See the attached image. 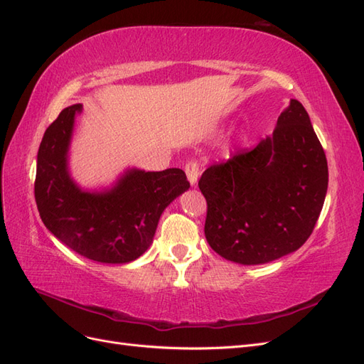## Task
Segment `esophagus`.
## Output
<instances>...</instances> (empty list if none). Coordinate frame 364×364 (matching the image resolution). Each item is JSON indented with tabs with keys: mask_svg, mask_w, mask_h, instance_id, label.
I'll return each mask as SVG.
<instances>
[{
	"mask_svg": "<svg viewBox=\"0 0 364 364\" xmlns=\"http://www.w3.org/2000/svg\"><path fill=\"white\" fill-rule=\"evenodd\" d=\"M184 171H186V175H188V180H189L191 186H196V181H198V175H200L198 164H196V161L186 163Z\"/></svg>",
	"mask_w": 364,
	"mask_h": 364,
	"instance_id": "1",
	"label": "esophagus"
}]
</instances>
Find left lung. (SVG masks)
<instances>
[{
	"label": "left lung",
	"instance_id": "1",
	"mask_svg": "<svg viewBox=\"0 0 364 364\" xmlns=\"http://www.w3.org/2000/svg\"><path fill=\"white\" fill-rule=\"evenodd\" d=\"M205 240L227 261L259 265L299 250L328 191V161L302 103L280 112L272 136L200 178Z\"/></svg>",
	"mask_w": 364,
	"mask_h": 364
}]
</instances>
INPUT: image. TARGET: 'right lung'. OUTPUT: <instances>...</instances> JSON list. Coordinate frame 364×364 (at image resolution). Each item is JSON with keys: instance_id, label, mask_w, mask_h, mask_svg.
<instances>
[{"instance_id": "right-lung-1", "label": "right lung", "mask_w": 364, "mask_h": 364, "mask_svg": "<svg viewBox=\"0 0 364 364\" xmlns=\"http://www.w3.org/2000/svg\"><path fill=\"white\" fill-rule=\"evenodd\" d=\"M80 103L62 109L38 151L35 200L44 225L87 259L128 264L148 250L160 216L191 188L181 169H127L111 188L87 191L73 180L68 154Z\"/></svg>"}]
</instances>
